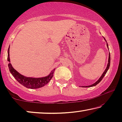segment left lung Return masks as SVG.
<instances>
[{"instance_id":"1","label":"left lung","mask_w":122,"mask_h":122,"mask_svg":"<svg viewBox=\"0 0 122 122\" xmlns=\"http://www.w3.org/2000/svg\"><path fill=\"white\" fill-rule=\"evenodd\" d=\"M104 39L105 41H106V42H107V41L106 40V39L104 38ZM107 47H108V49H109L108 43H107ZM110 53H109V59H108V65H107V67L106 68V70H105V71H104L103 72V73L102 74V75H101V76L100 77V78H99V79L95 82V83H94V84H92V85L88 86H82V87H92V86H96L98 83H100V82L101 81V80L103 79V78L104 77V76H105V75H106V74L107 73V71H108V69L109 68V67H110Z\"/></svg>"}]
</instances>
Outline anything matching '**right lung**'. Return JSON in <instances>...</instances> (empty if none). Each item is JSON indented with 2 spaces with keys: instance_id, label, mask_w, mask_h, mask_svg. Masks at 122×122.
I'll list each match as a JSON object with an SVG mask.
<instances>
[{
  "instance_id": "obj_1",
  "label": "right lung",
  "mask_w": 122,
  "mask_h": 122,
  "mask_svg": "<svg viewBox=\"0 0 122 122\" xmlns=\"http://www.w3.org/2000/svg\"><path fill=\"white\" fill-rule=\"evenodd\" d=\"M7 61L9 62L8 66H9L10 73L16 80V81H18V82H19L22 86L29 89H37L45 86L50 81L51 78L53 77L54 72L55 69V68L48 75L42 77L35 78L26 77V76L22 75L21 74L18 73L15 69H14L13 67H12L11 63H10V47L8 49Z\"/></svg>"
}]
</instances>
